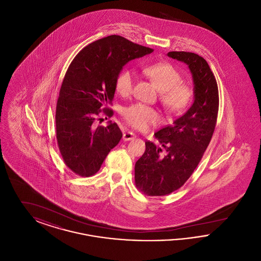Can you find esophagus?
<instances>
[{
  "mask_svg": "<svg viewBox=\"0 0 261 261\" xmlns=\"http://www.w3.org/2000/svg\"><path fill=\"white\" fill-rule=\"evenodd\" d=\"M136 138V135L132 132H125L123 134V140L124 141H131V140H134Z\"/></svg>",
  "mask_w": 261,
  "mask_h": 261,
  "instance_id": "esophagus-1",
  "label": "esophagus"
}]
</instances>
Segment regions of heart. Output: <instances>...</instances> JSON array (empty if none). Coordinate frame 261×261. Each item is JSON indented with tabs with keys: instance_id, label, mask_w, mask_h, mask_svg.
Wrapping results in <instances>:
<instances>
[{
	"instance_id": "1",
	"label": "heart",
	"mask_w": 261,
	"mask_h": 261,
	"mask_svg": "<svg viewBox=\"0 0 261 261\" xmlns=\"http://www.w3.org/2000/svg\"><path fill=\"white\" fill-rule=\"evenodd\" d=\"M145 73L161 92L163 107L172 113L183 112L192 99V92L181 84L182 77L173 66L167 62H156L145 67ZM135 74L131 69H123L115 79L116 92L126 97L132 93ZM122 116L126 122L135 129L145 130L156 123L160 115L155 110L143 103H134L123 109Z\"/></svg>"
}]
</instances>
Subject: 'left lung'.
<instances>
[{"instance_id": "8db88e82", "label": "left lung", "mask_w": 261, "mask_h": 261, "mask_svg": "<svg viewBox=\"0 0 261 261\" xmlns=\"http://www.w3.org/2000/svg\"><path fill=\"white\" fill-rule=\"evenodd\" d=\"M167 56L188 65L194 101L173 124L154 133L162 147L146 142V150L135 164V183L148 196H165L184 185L211 142L219 107L216 79L203 58L188 51Z\"/></svg>"}]
</instances>
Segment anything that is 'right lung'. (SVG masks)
I'll return each instance as SVG.
<instances>
[{
    "label": "right lung",
    "instance_id": "add662e5",
    "mask_svg": "<svg viewBox=\"0 0 261 261\" xmlns=\"http://www.w3.org/2000/svg\"><path fill=\"white\" fill-rule=\"evenodd\" d=\"M152 51L111 35L89 44L70 63L57 102L56 127L63 162L75 174L89 177L97 173L121 140L116 123L110 120L106 127H96L95 119L100 109L106 110L113 100L115 79L125 64ZM106 113L112 116L113 112Z\"/></svg>",
    "mask_w": 261,
    "mask_h": 261
}]
</instances>
